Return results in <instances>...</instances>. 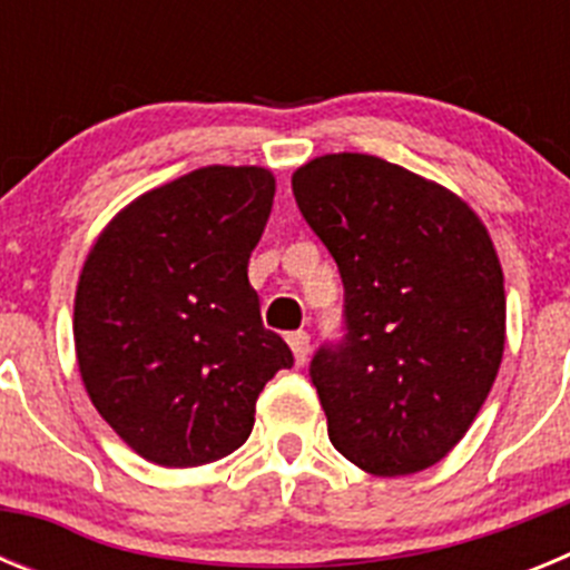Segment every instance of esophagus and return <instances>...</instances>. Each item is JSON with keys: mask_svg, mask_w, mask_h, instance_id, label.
Listing matches in <instances>:
<instances>
[{"mask_svg": "<svg viewBox=\"0 0 570 570\" xmlns=\"http://www.w3.org/2000/svg\"><path fill=\"white\" fill-rule=\"evenodd\" d=\"M288 345L291 351H294L296 365H305L311 354V336L305 334V331H294V334H288Z\"/></svg>", "mask_w": 570, "mask_h": 570, "instance_id": "obj_1", "label": "esophagus"}]
</instances>
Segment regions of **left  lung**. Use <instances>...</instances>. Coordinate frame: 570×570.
Listing matches in <instances>:
<instances>
[{"label":"left lung","instance_id":"1","mask_svg":"<svg viewBox=\"0 0 570 570\" xmlns=\"http://www.w3.org/2000/svg\"><path fill=\"white\" fill-rule=\"evenodd\" d=\"M291 188L345 288L342 336L311 360L331 442L376 476L436 465L480 414L505 347L485 225L380 156H320Z\"/></svg>","mask_w":570,"mask_h":570}]
</instances>
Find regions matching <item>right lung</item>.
I'll return each instance as SVG.
<instances>
[{"instance_id":"1","label":"right lung","mask_w":570,"mask_h":570,"mask_svg":"<svg viewBox=\"0 0 570 570\" xmlns=\"http://www.w3.org/2000/svg\"><path fill=\"white\" fill-rule=\"evenodd\" d=\"M274 190L265 168L190 170L130 203L85 259L79 374L102 420L148 462L234 454L265 382L294 365L248 282Z\"/></svg>"}]
</instances>
